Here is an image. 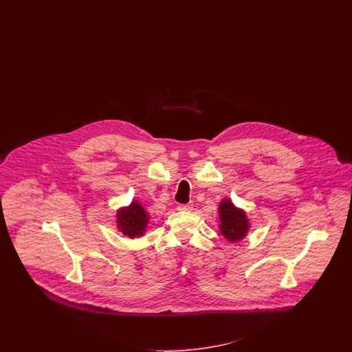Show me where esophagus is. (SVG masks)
Here are the masks:
<instances>
[{"label":"esophagus","mask_w":352,"mask_h":352,"mask_svg":"<svg viewBox=\"0 0 352 352\" xmlns=\"http://www.w3.org/2000/svg\"><path fill=\"white\" fill-rule=\"evenodd\" d=\"M178 210L179 212H191L193 210V205L192 204H181V205H178Z\"/></svg>","instance_id":"34e87169"}]
</instances>
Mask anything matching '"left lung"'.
<instances>
[{
    "label": "left lung",
    "mask_w": 352,
    "mask_h": 352,
    "mask_svg": "<svg viewBox=\"0 0 352 352\" xmlns=\"http://www.w3.org/2000/svg\"><path fill=\"white\" fill-rule=\"evenodd\" d=\"M219 232L230 243H239L250 231V221L244 209L237 208L231 199L224 197L218 205Z\"/></svg>",
    "instance_id": "left-lung-1"
}]
</instances>
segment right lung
Listing matches in <instances>:
<instances>
[{"label":"right lung","instance_id":"right-lung-1","mask_svg":"<svg viewBox=\"0 0 352 352\" xmlns=\"http://www.w3.org/2000/svg\"><path fill=\"white\" fill-rule=\"evenodd\" d=\"M149 214L138 200H133L128 206H122L116 212L118 231L130 239H139L147 232Z\"/></svg>","mask_w":352,"mask_h":352}]
</instances>
